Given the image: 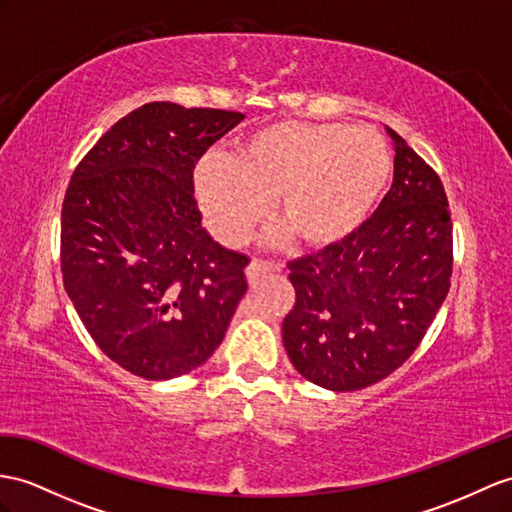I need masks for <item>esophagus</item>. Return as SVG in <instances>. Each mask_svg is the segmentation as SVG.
<instances>
[{
	"label": "esophagus",
	"mask_w": 512,
	"mask_h": 512,
	"mask_svg": "<svg viewBox=\"0 0 512 512\" xmlns=\"http://www.w3.org/2000/svg\"><path fill=\"white\" fill-rule=\"evenodd\" d=\"M282 267L278 263H267V260L254 258L249 267L245 269V276L249 282H256L260 276H267V273H278Z\"/></svg>",
	"instance_id": "obj_1"
}]
</instances>
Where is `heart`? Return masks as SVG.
<instances>
[{
	"mask_svg": "<svg viewBox=\"0 0 512 512\" xmlns=\"http://www.w3.org/2000/svg\"><path fill=\"white\" fill-rule=\"evenodd\" d=\"M391 176V149L373 130L282 119L249 130L230 158H204L193 186L210 232L223 245L245 243L273 199L280 228L299 245L326 249L365 226Z\"/></svg>",
	"mask_w": 512,
	"mask_h": 512,
	"instance_id": "obj_1",
	"label": "heart"
}]
</instances>
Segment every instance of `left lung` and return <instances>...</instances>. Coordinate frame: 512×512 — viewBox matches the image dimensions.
Instances as JSON below:
<instances>
[{"instance_id": "obj_1", "label": "left lung", "mask_w": 512, "mask_h": 512, "mask_svg": "<svg viewBox=\"0 0 512 512\" xmlns=\"http://www.w3.org/2000/svg\"><path fill=\"white\" fill-rule=\"evenodd\" d=\"M393 186L350 239L289 263L295 306L282 341L330 391L380 382L413 354L450 291L452 215L443 182L395 130Z\"/></svg>"}]
</instances>
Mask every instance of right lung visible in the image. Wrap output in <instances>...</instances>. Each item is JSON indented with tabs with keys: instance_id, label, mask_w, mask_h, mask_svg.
I'll return each instance as SVG.
<instances>
[{
	"instance_id": "obj_1",
	"label": "right lung",
	"mask_w": 512,
	"mask_h": 512,
	"mask_svg": "<svg viewBox=\"0 0 512 512\" xmlns=\"http://www.w3.org/2000/svg\"><path fill=\"white\" fill-rule=\"evenodd\" d=\"M243 112L152 102L119 119L67 186L60 271L110 360L145 380L184 376L221 345L249 258L202 228L193 169Z\"/></svg>"
}]
</instances>
